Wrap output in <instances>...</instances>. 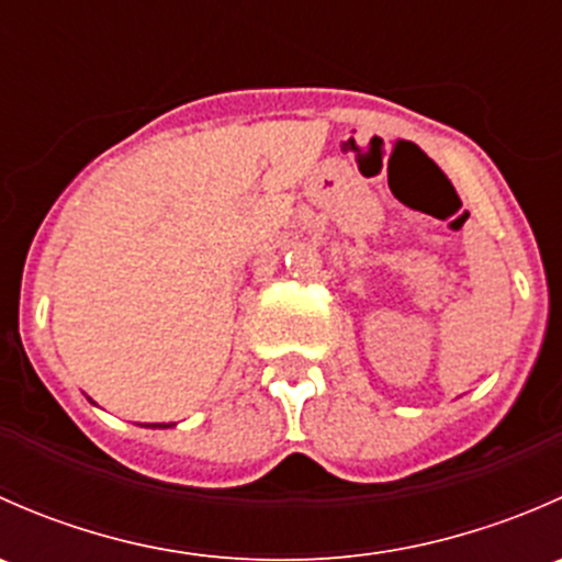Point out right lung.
<instances>
[{
	"instance_id": "1",
	"label": "right lung",
	"mask_w": 562,
	"mask_h": 562,
	"mask_svg": "<svg viewBox=\"0 0 562 562\" xmlns=\"http://www.w3.org/2000/svg\"><path fill=\"white\" fill-rule=\"evenodd\" d=\"M155 427H157V424H155ZM160 427H162V424H160Z\"/></svg>"
}]
</instances>
